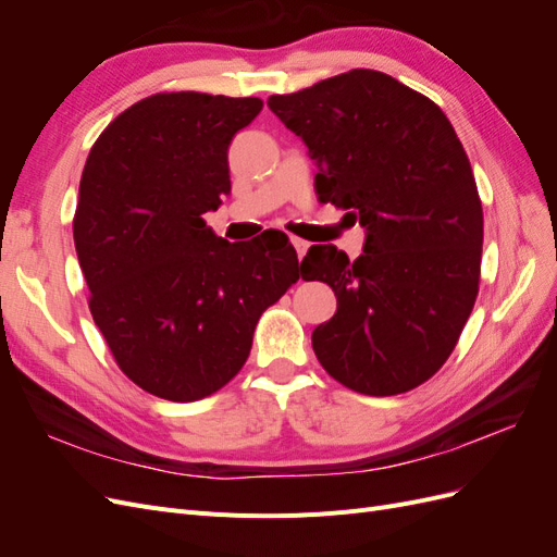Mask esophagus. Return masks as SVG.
<instances>
[{
    "label": "esophagus",
    "instance_id": "obj_1",
    "mask_svg": "<svg viewBox=\"0 0 557 557\" xmlns=\"http://www.w3.org/2000/svg\"><path fill=\"white\" fill-rule=\"evenodd\" d=\"M290 242H293V246H295V250H297V258L301 260L307 256V250H309V244L305 242V239H299V237H290Z\"/></svg>",
    "mask_w": 557,
    "mask_h": 557
}]
</instances>
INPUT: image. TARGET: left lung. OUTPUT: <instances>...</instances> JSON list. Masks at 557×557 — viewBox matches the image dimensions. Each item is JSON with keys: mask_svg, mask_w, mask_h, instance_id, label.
Returning a JSON list of instances; mask_svg holds the SVG:
<instances>
[{"mask_svg": "<svg viewBox=\"0 0 557 557\" xmlns=\"http://www.w3.org/2000/svg\"><path fill=\"white\" fill-rule=\"evenodd\" d=\"M267 107L309 148L318 199L364 230L358 260L332 244L301 260V278L336 295L315 358L356 393H407L446 362L479 293L483 211L458 134L432 99L374 70Z\"/></svg>", "mask_w": 557, "mask_h": 557, "instance_id": "left-lung-1", "label": "left lung"}]
</instances>
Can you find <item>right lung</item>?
<instances>
[{
	"instance_id": "1",
	"label": "right lung",
	"mask_w": 557,
	"mask_h": 557,
	"mask_svg": "<svg viewBox=\"0 0 557 557\" xmlns=\"http://www.w3.org/2000/svg\"><path fill=\"white\" fill-rule=\"evenodd\" d=\"M260 111L258 97H146L83 166L74 244L90 313L117 367L156 397L221 391L262 311L299 278L288 234L230 244L205 223L232 188L230 141Z\"/></svg>"
}]
</instances>
